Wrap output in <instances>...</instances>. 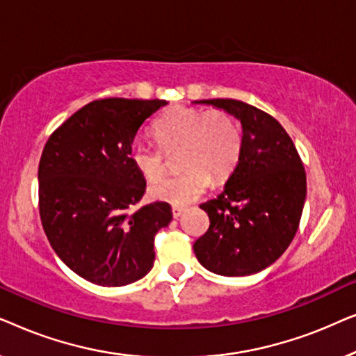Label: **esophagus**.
Returning <instances> with one entry per match:
<instances>
[{
  "mask_svg": "<svg viewBox=\"0 0 356 356\" xmlns=\"http://www.w3.org/2000/svg\"><path fill=\"white\" fill-rule=\"evenodd\" d=\"M184 212V209L183 207H177V206H173L172 207V213H173V217L175 218H178V217H181V213Z\"/></svg>",
  "mask_w": 356,
  "mask_h": 356,
  "instance_id": "1",
  "label": "esophagus"
}]
</instances>
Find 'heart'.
I'll return each instance as SVG.
<instances>
[{
    "label": "heart",
    "instance_id": "heart-1",
    "mask_svg": "<svg viewBox=\"0 0 356 356\" xmlns=\"http://www.w3.org/2000/svg\"><path fill=\"white\" fill-rule=\"evenodd\" d=\"M152 133L160 149L136 139L129 147V160L147 181H155L167 168L163 152L181 149L178 165L184 172L160 179L149 189L155 201L177 207L201 197L212 178L223 181L230 177L241 155L240 126L223 110L175 106L155 120Z\"/></svg>",
    "mask_w": 356,
    "mask_h": 356
}]
</instances>
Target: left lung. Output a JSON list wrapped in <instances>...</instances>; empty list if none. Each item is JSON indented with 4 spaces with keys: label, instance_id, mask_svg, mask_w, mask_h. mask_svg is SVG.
<instances>
[{
    "label": "left lung",
    "instance_id": "obj_1",
    "mask_svg": "<svg viewBox=\"0 0 356 356\" xmlns=\"http://www.w3.org/2000/svg\"><path fill=\"white\" fill-rule=\"evenodd\" d=\"M241 121L243 147L235 170L216 199L201 204L209 230L194 243L207 270L243 277L279 259L298 230L306 173L293 140L266 111L233 99L196 100Z\"/></svg>",
    "mask_w": 356,
    "mask_h": 356
}]
</instances>
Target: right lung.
Instances as JSON below:
<instances>
[{"label": "right lung", "instance_id": "obj_1", "mask_svg": "<svg viewBox=\"0 0 356 356\" xmlns=\"http://www.w3.org/2000/svg\"><path fill=\"white\" fill-rule=\"evenodd\" d=\"M165 100L102 99L70 116L47 140L38 207L58 257L82 279L123 286L152 269L154 236L172 222L167 202L131 211L145 179L129 160L140 124Z\"/></svg>", "mask_w": 356, "mask_h": 356}]
</instances>
